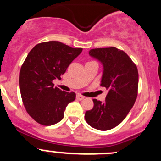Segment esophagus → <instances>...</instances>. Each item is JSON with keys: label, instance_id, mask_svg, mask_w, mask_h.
<instances>
[{"label": "esophagus", "instance_id": "34e87169", "mask_svg": "<svg viewBox=\"0 0 161 161\" xmlns=\"http://www.w3.org/2000/svg\"><path fill=\"white\" fill-rule=\"evenodd\" d=\"M84 98H85V97L82 96V95H80V94H76V99H77V100L81 101V100H83Z\"/></svg>", "mask_w": 161, "mask_h": 161}]
</instances>
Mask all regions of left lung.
Here are the masks:
<instances>
[{"label": "left lung", "instance_id": "obj_1", "mask_svg": "<svg viewBox=\"0 0 161 161\" xmlns=\"http://www.w3.org/2000/svg\"><path fill=\"white\" fill-rule=\"evenodd\" d=\"M89 54L102 64L101 85L109 92L105 102L93 99L94 106L85 112V120L97 130H110L123 122L136 102L137 67L123 51L114 47L91 49Z\"/></svg>", "mask_w": 161, "mask_h": 161}]
</instances>
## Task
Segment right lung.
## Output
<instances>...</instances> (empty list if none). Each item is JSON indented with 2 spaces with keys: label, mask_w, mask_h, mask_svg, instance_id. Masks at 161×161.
Instances as JSON below:
<instances>
[{
  "label": "right lung",
  "mask_w": 161,
  "mask_h": 161,
  "mask_svg": "<svg viewBox=\"0 0 161 161\" xmlns=\"http://www.w3.org/2000/svg\"><path fill=\"white\" fill-rule=\"evenodd\" d=\"M81 52L82 48L49 41L37 44L25 58L20 71V92L27 113L39 124L60 122L66 106L75 100L76 93L54 87L52 81L61 79Z\"/></svg>",
  "instance_id": "obj_1"
}]
</instances>
